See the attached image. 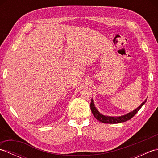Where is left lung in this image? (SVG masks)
Returning a JSON list of instances; mask_svg holds the SVG:
<instances>
[{"instance_id":"left-lung-1","label":"left lung","mask_w":158,"mask_h":158,"mask_svg":"<svg viewBox=\"0 0 158 158\" xmlns=\"http://www.w3.org/2000/svg\"><path fill=\"white\" fill-rule=\"evenodd\" d=\"M147 101V99L144 101L141 105H140L139 107L135 110H133L132 111H131L128 113L126 114V115H123L122 116H118V117H112V116H106L102 115V113H100L98 110H97L96 107L95 106L94 103L93 99L91 100V104H90V109H91L92 113L93 115L94 116L95 118L98 120L99 122L104 123H122L126 122V121L130 119L132 117L135 116L136 113L139 111L140 109L145 105Z\"/></svg>"}]
</instances>
